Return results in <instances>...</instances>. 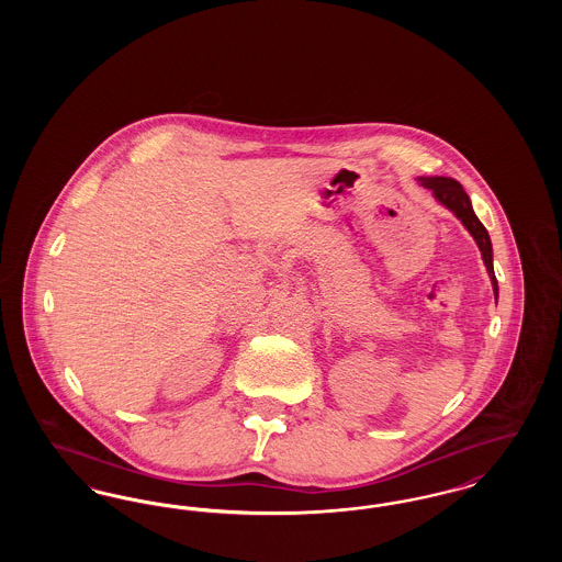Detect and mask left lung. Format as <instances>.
<instances>
[{"mask_svg":"<svg viewBox=\"0 0 562 562\" xmlns=\"http://www.w3.org/2000/svg\"><path fill=\"white\" fill-rule=\"evenodd\" d=\"M419 183L424 188L431 189L434 198L447 206L451 213L463 223V227L472 234V238L479 244L481 248L482 261L486 266L488 271V278H491V284H493V291H495V301H497V294H499V286H497V278H495V269H493V246H491V238H488V232L484 229L479 216L472 209V202L468 198V193L463 191V188L449 177H419Z\"/></svg>","mask_w":562,"mask_h":562,"instance_id":"1","label":"left lung"}]
</instances>
